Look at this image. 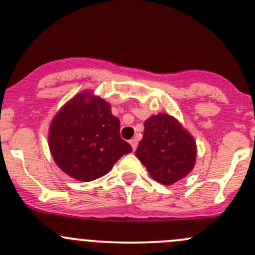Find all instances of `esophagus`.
Listing matches in <instances>:
<instances>
[{
    "instance_id": "1",
    "label": "esophagus",
    "mask_w": 255,
    "mask_h": 255,
    "mask_svg": "<svg viewBox=\"0 0 255 255\" xmlns=\"http://www.w3.org/2000/svg\"><path fill=\"white\" fill-rule=\"evenodd\" d=\"M129 144H130V146H132L133 151H135L136 146H138V140H136V139H130Z\"/></svg>"
}]
</instances>
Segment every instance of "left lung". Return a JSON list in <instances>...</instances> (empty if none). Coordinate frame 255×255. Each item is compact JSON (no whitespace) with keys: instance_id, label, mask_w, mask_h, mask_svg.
Segmentation results:
<instances>
[{"instance_id":"obj_1","label":"left lung","mask_w":255,"mask_h":255,"mask_svg":"<svg viewBox=\"0 0 255 255\" xmlns=\"http://www.w3.org/2000/svg\"><path fill=\"white\" fill-rule=\"evenodd\" d=\"M135 156L150 177L162 185H173L191 173L197 145L178 119L166 113L152 115L144 122V135Z\"/></svg>"}]
</instances>
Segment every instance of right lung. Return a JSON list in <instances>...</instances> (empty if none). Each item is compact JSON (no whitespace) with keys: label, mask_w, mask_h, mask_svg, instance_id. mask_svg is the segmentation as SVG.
Wrapping results in <instances>:
<instances>
[{"label":"right lung","mask_w":255,"mask_h":255,"mask_svg":"<svg viewBox=\"0 0 255 255\" xmlns=\"http://www.w3.org/2000/svg\"><path fill=\"white\" fill-rule=\"evenodd\" d=\"M48 146L57 166L70 178L92 181L108 174L132 146L120 136V121L111 105L85 89L53 116Z\"/></svg>","instance_id":"right-lung-1"}]
</instances>
